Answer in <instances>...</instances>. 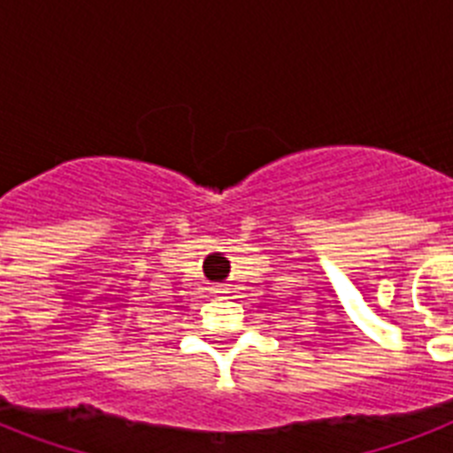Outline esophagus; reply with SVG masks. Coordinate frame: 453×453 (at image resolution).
Segmentation results:
<instances>
[{
  "label": "esophagus",
  "mask_w": 453,
  "mask_h": 453,
  "mask_svg": "<svg viewBox=\"0 0 453 453\" xmlns=\"http://www.w3.org/2000/svg\"><path fill=\"white\" fill-rule=\"evenodd\" d=\"M219 294H223V291H219Z\"/></svg>",
  "instance_id": "obj_1"
}]
</instances>
